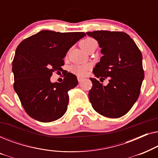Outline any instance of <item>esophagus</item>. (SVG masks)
Instances as JSON below:
<instances>
[{
  "label": "esophagus",
  "mask_w": 158,
  "mask_h": 158,
  "mask_svg": "<svg viewBox=\"0 0 158 158\" xmlns=\"http://www.w3.org/2000/svg\"><path fill=\"white\" fill-rule=\"evenodd\" d=\"M83 80H84V78H83V77H77V81H78L79 83H81V82L83 81Z\"/></svg>",
  "instance_id": "1"
}]
</instances>
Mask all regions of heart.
<instances>
[{"mask_svg": "<svg viewBox=\"0 0 158 158\" xmlns=\"http://www.w3.org/2000/svg\"><path fill=\"white\" fill-rule=\"evenodd\" d=\"M96 42L93 38H85L84 39L80 42V45H81V48L83 50L86 51L87 49L89 47L93 42ZM90 68V66L89 64H75L73 65L70 68L71 72L74 74L78 75V76H85L87 74L88 71H89Z\"/></svg>", "mask_w": 158, "mask_h": 158, "instance_id": "b5f03b06", "label": "heart"}]
</instances>
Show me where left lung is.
<instances>
[{
  "instance_id": "obj_1",
  "label": "left lung",
  "mask_w": 158,
  "mask_h": 158,
  "mask_svg": "<svg viewBox=\"0 0 158 158\" xmlns=\"http://www.w3.org/2000/svg\"><path fill=\"white\" fill-rule=\"evenodd\" d=\"M86 34L98 41L103 55L93 73L100 81L109 77L106 86L90 78L93 84L88 94L90 102L101 115L122 117L139 96L144 77L141 52L124 32L95 31Z\"/></svg>"
}]
</instances>
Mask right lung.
Segmentation results:
<instances>
[{
	"instance_id": "right-lung-1",
	"label": "right lung",
	"mask_w": 158,
	"mask_h": 158,
	"mask_svg": "<svg viewBox=\"0 0 158 158\" xmlns=\"http://www.w3.org/2000/svg\"><path fill=\"white\" fill-rule=\"evenodd\" d=\"M85 36L84 32L43 30L23 40L17 47L12 63L14 88L25 111L34 119L51 122L68 109V91L77 85V77L68 73L62 83H51L60 72L63 58L72 46Z\"/></svg>"
}]
</instances>
